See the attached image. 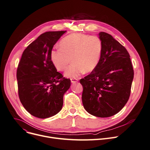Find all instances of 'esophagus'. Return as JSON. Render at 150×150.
<instances>
[{"label":"esophagus","instance_id":"1","mask_svg":"<svg viewBox=\"0 0 150 150\" xmlns=\"http://www.w3.org/2000/svg\"><path fill=\"white\" fill-rule=\"evenodd\" d=\"M71 83H72V84H75V83H76L78 82V79H76V78H71Z\"/></svg>","mask_w":150,"mask_h":150}]
</instances>
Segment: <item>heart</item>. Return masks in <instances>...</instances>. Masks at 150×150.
<instances>
[{
	"label": "heart",
	"mask_w": 150,
	"mask_h": 150,
	"mask_svg": "<svg viewBox=\"0 0 150 150\" xmlns=\"http://www.w3.org/2000/svg\"><path fill=\"white\" fill-rule=\"evenodd\" d=\"M58 50H52L50 59L56 69L64 71L72 60L64 76L75 78L81 74L90 72L96 68L100 60L102 43L97 36L73 33L64 38L59 43Z\"/></svg>",
	"instance_id": "1"
}]
</instances>
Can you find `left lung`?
Here are the masks:
<instances>
[{"label":"left lung","instance_id":"1","mask_svg":"<svg viewBox=\"0 0 150 150\" xmlns=\"http://www.w3.org/2000/svg\"><path fill=\"white\" fill-rule=\"evenodd\" d=\"M102 52L98 66L80 80L85 110L98 117H111L127 102L134 72L127 50L111 35L100 32Z\"/></svg>","mask_w":150,"mask_h":150}]
</instances>
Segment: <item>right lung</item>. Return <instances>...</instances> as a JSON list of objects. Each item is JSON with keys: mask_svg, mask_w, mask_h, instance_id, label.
<instances>
[{"mask_svg": "<svg viewBox=\"0 0 150 150\" xmlns=\"http://www.w3.org/2000/svg\"><path fill=\"white\" fill-rule=\"evenodd\" d=\"M66 31L40 35L24 51L17 71L20 100L34 117L47 118L62 110L71 80L63 78L50 59V52ZM62 79V80H60Z\"/></svg>", "mask_w": 150, "mask_h": 150, "instance_id": "obj_1", "label": "right lung"}]
</instances>
